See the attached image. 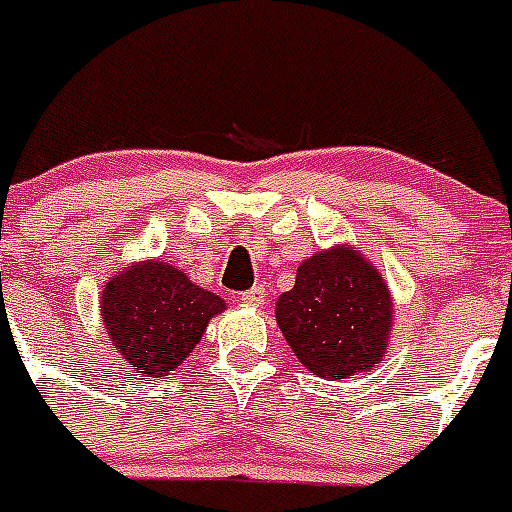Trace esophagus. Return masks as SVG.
I'll use <instances>...</instances> for the list:
<instances>
[{
  "mask_svg": "<svg viewBox=\"0 0 512 512\" xmlns=\"http://www.w3.org/2000/svg\"><path fill=\"white\" fill-rule=\"evenodd\" d=\"M242 302H247V305L252 307H260L265 302V289L263 284L252 286V289H247V292H242Z\"/></svg>",
  "mask_w": 512,
  "mask_h": 512,
  "instance_id": "34e87169",
  "label": "esophagus"
}]
</instances>
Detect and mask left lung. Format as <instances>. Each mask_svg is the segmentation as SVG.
Instances as JSON below:
<instances>
[{"instance_id":"1","label":"left lung","mask_w":512,"mask_h":512,"mask_svg":"<svg viewBox=\"0 0 512 512\" xmlns=\"http://www.w3.org/2000/svg\"><path fill=\"white\" fill-rule=\"evenodd\" d=\"M276 321L299 363L336 381L381 360L392 297L357 249H331L299 265L294 289L278 297Z\"/></svg>"}]
</instances>
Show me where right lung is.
I'll list each match as a JSON object with an SVG mask.
<instances>
[{
  "mask_svg": "<svg viewBox=\"0 0 512 512\" xmlns=\"http://www.w3.org/2000/svg\"><path fill=\"white\" fill-rule=\"evenodd\" d=\"M226 302L168 263L134 265L102 292V315L112 344L131 368L168 376L197 347L199 336Z\"/></svg>",
  "mask_w": 512,
  "mask_h": 512,
  "instance_id": "add662e5",
  "label": "right lung"
}]
</instances>
